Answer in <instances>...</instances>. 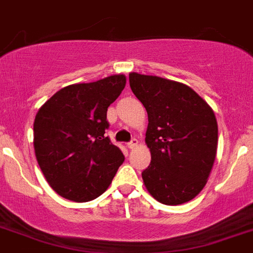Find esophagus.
Listing matches in <instances>:
<instances>
[{
    "instance_id": "34e87169",
    "label": "esophagus",
    "mask_w": 253,
    "mask_h": 253,
    "mask_svg": "<svg viewBox=\"0 0 253 253\" xmlns=\"http://www.w3.org/2000/svg\"><path fill=\"white\" fill-rule=\"evenodd\" d=\"M137 146H138V141L135 139V138L134 139H131V141L128 143L129 150H135V148H137Z\"/></svg>"
}]
</instances>
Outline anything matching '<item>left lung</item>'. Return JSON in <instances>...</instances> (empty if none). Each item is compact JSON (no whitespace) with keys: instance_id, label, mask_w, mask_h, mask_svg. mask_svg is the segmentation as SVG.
<instances>
[{"instance_id":"obj_1","label":"left lung","mask_w":253,"mask_h":253,"mask_svg":"<svg viewBox=\"0 0 253 253\" xmlns=\"http://www.w3.org/2000/svg\"><path fill=\"white\" fill-rule=\"evenodd\" d=\"M129 84L147 111L151 164L142 172L147 191L164 205L193 200L206 185L217 150L211 106L187 84L129 73Z\"/></svg>"}]
</instances>
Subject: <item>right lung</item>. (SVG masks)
<instances>
[{
  "instance_id": "add662e5",
  "label": "right lung",
  "mask_w": 253,
  "mask_h": 253,
  "mask_svg": "<svg viewBox=\"0 0 253 253\" xmlns=\"http://www.w3.org/2000/svg\"><path fill=\"white\" fill-rule=\"evenodd\" d=\"M126 84L124 74L70 84L43 103L34 119V152L51 188L66 200L88 202L111 184L124 163L105 137L107 107Z\"/></svg>"
}]
</instances>
